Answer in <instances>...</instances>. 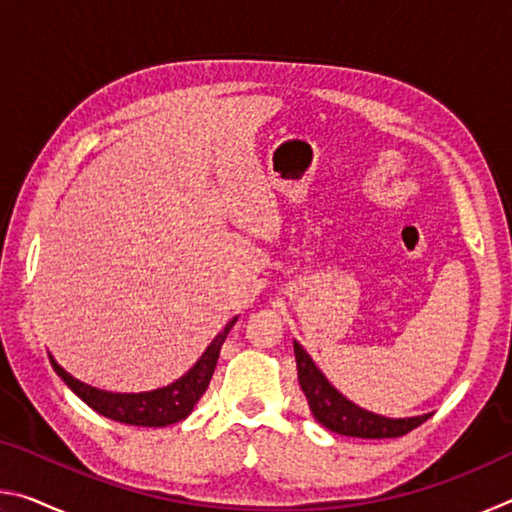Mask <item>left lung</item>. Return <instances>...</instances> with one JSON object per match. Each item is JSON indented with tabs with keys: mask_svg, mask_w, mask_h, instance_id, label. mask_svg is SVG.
I'll return each mask as SVG.
<instances>
[{
	"mask_svg": "<svg viewBox=\"0 0 512 512\" xmlns=\"http://www.w3.org/2000/svg\"><path fill=\"white\" fill-rule=\"evenodd\" d=\"M293 352H296L298 363V381L309 402V409L314 413V418L329 431L352 438H400L415 427H420L424 420H429V415L393 420L361 409V406L345 400L329 384L323 372L316 368V363L311 361L309 354L302 350L300 343H293Z\"/></svg>",
	"mask_w": 512,
	"mask_h": 512,
	"instance_id": "left-lung-1",
	"label": "left lung"
}]
</instances>
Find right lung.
Segmentation results:
<instances>
[{"instance_id": "right-lung-1", "label": "right lung", "mask_w": 512, "mask_h": 512, "mask_svg": "<svg viewBox=\"0 0 512 512\" xmlns=\"http://www.w3.org/2000/svg\"><path fill=\"white\" fill-rule=\"evenodd\" d=\"M235 323L237 318H232L230 323L223 327V332H219V336L210 343V348L203 352V357L196 361V366L189 370L185 377H180L176 384H171L167 388H158V391H151V393L126 395V393L97 391V388L81 384L79 379L67 375V372L51 357L49 361L51 366H54L56 375L99 415H106V418L124 422V424H135V427H167V424H176L180 420H185L187 415L192 413L196 402L201 400V395L207 391L210 379L214 375L216 361H219L221 345Z\"/></svg>"}]
</instances>
